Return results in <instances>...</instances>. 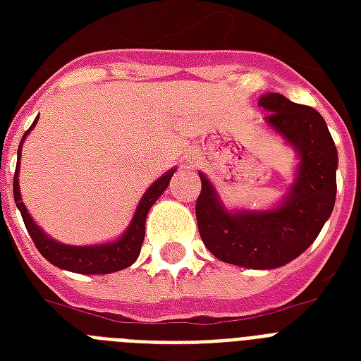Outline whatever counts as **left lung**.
Masks as SVG:
<instances>
[{"mask_svg":"<svg viewBox=\"0 0 361 361\" xmlns=\"http://www.w3.org/2000/svg\"><path fill=\"white\" fill-rule=\"evenodd\" d=\"M258 106L269 112L266 125L300 159L286 195L274 208L228 209L214 183L198 172L202 191L195 209L200 238L214 257L241 268L274 269L300 257L334 212L339 157L324 118L314 109L281 93H264Z\"/></svg>","mask_w":361,"mask_h":361,"instance_id":"obj_1","label":"left lung"}]
</instances>
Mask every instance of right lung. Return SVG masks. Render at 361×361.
<instances>
[{"label":"right lung","instance_id":"add662e5","mask_svg":"<svg viewBox=\"0 0 361 361\" xmlns=\"http://www.w3.org/2000/svg\"><path fill=\"white\" fill-rule=\"evenodd\" d=\"M35 123L37 120L33 121L30 129L25 130L22 140H20L18 161H16V172H14L13 180V195L16 208L22 214L25 228L30 232L31 240H33L35 247L39 249V252L47 258L48 262L54 264V266L67 269V271H75V274L103 275L129 268L130 264L135 262L138 255H140L142 241H144V234H146L147 212H149L153 204L157 202V198L166 191L170 178L174 176L176 169L164 172L159 180H155L152 185L147 187V191L144 192V197L140 198V202L136 206L129 226L125 228V232L118 240L109 241V243H99V245H65V243H59L54 238L47 236L41 231V226L35 225V221L31 219V215L27 214L25 204L22 202V195H20V152H22V144H24L25 136L30 135V130L35 127Z\"/></svg>","mask_w":361,"mask_h":361}]
</instances>
